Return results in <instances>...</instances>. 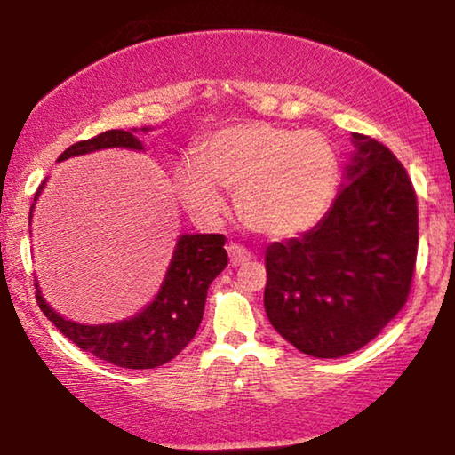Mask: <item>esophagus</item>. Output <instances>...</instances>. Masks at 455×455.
<instances>
[{
  "mask_svg": "<svg viewBox=\"0 0 455 455\" xmlns=\"http://www.w3.org/2000/svg\"><path fill=\"white\" fill-rule=\"evenodd\" d=\"M228 254H229V263H232L234 267L244 265L246 260L252 259L251 251H248V248H244V246H240V244H229L228 246Z\"/></svg>",
  "mask_w": 455,
  "mask_h": 455,
  "instance_id": "esophagus-1",
  "label": "esophagus"
}]
</instances>
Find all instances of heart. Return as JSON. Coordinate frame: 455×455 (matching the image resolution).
<instances>
[{"label": "heart", "instance_id": "obj_1", "mask_svg": "<svg viewBox=\"0 0 455 455\" xmlns=\"http://www.w3.org/2000/svg\"><path fill=\"white\" fill-rule=\"evenodd\" d=\"M180 201L198 220L226 209L221 190L235 192L242 223L267 238H290L316 226L331 207L339 157L315 130L244 122L207 136L196 161L173 173Z\"/></svg>", "mask_w": 455, "mask_h": 455}]
</instances>
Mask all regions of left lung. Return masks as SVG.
Returning a JSON list of instances; mask_svg holds the SVG:
<instances>
[{
	"label": "left lung",
	"instance_id": "8db88e82",
	"mask_svg": "<svg viewBox=\"0 0 455 455\" xmlns=\"http://www.w3.org/2000/svg\"><path fill=\"white\" fill-rule=\"evenodd\" d=\"M356 148L333 207L302 238L267 248L265 310L285 341L315 358L369 344L408 300L419 252V203L383 142Z\"/></svg>",
	"mask_w": 455,
	"mask_h": 455
}]
</instances>
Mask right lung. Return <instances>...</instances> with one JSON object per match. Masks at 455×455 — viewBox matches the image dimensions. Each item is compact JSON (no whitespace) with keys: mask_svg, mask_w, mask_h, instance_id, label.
Returning a JSON list of instances; mask_svg holds the SVG:
<instances>
[{"mask_svg":"<svg viewBox=\"0 0 455 455\" xmlns=\"http://www.w3.org/2000/svg\"><path fill=\"white\" fill-rule=\"evenodd\" d=\"M109 147L142 148L140 140L132 132L108 130L89 140L74 142L60 155L58 161ZM41 188L43 184L36 195ZM223 244H226L223 234L182 235L178 240L170 271L157 298L151 307H147L130 321L97 327L78 325V323L61 319L43 300L39 290H36V304L43 315L83 352L92 354L109 364L122 366V369H155L176 358L196 335V329L203 321L209 285L228 265V252Z\"/></svg>","mask_w":455,"mask_h":455,"instance_id":"add662e5","label":"right lung"}]
</instances>
